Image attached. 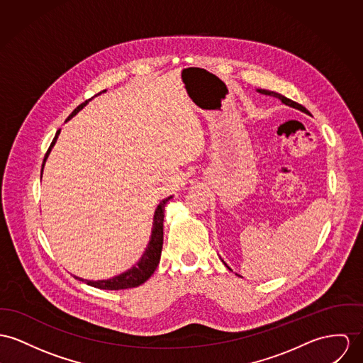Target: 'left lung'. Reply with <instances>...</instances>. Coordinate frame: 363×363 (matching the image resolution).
<instances>
[{"instance_id": "left-lung-1", "label": "left lung", "mask_w": 363, "mask_h": 363, "mask_svg": "<svg viewBox=\"0 0 363 363\" xmlns=\"http://www.w3.org/2000/svg\"><path fill=\"white\" fill-rule=\"evenodd\" d=\"M257 92H259V94H264V95H268V96H274V98H278L281 101V104H284V105H287V106H290V108H294V109H298V111H301V112L308 113L307 109L303 106V105H300V104H297V102H294V101H291V99H289V98H286V96H283V95H280L278 92H274V91H268V89H257ZM226 265V264H225ZM226 268L228 269H230L228 265H226Z\"/></svg>"}]
</instances>
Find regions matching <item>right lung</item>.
<instances>
[{
  "label": "right lung",
  "instance_id": "right-lung-1",
  "mask_svg": "<svg viewBox=\"0 0 363 363\" xmlns=\"http://www.w3.org/2000/svg\"><path fill=\"white\" fill-rule=\"evenodd\" d=\"M106 89H104L102 92H105ZM99 92V94H102ZM98 94V95H99ZM96 96V95H95ZM91 101V99H88ZM88 101H85L82 105H79L72 114L66 118L70 120L74 114L80 112L83 109L84 106L88 104ZM60 134V130L56 131L55 138L52 140V143L50 145L47 153H45V157H44V162H43V168L44 164L47 162V157L52 149V146L55 145L56 140H57V135ZM43 168H41V175H43ZM172 196H169L167 199H163L160 201V204L157 206L156 211H155V217H153V229H152V235H150V240H149V245L145 249V252L142 254L140 261L128 271H125L124 274H120L118 277H114L112 279L108 280H85L82 278H77V279L83 280L86 284L89 286H94V287H98V289H102V290H121V289H131V287H137L142 283H145L146 280L149 279L152 277V274L156 271L157 265H159V261H160V255H162V249H163V221H164V207H166V203L171 199Z\"/></svg>",
  "mask_w": 363,
  "mask_h": 363
}]
</instances>
